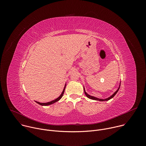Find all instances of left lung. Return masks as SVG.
Masks as SVG:
<instances>
[{
  "mask_svg": "<svg viewBox=\"0 0 146 146\" xmlns=\"http://www.w3.org/2000/svg\"><path fill=\"white\" fill-rule=\"evenodd\" d=\"M120 84H121V82H119V87H118V88H117V90H116V91H115V92H114V94H113V95H111L110 96H109V98H106V99H100V98H96V97H95V96H91V95H89L88 94H87V93L86 92V90H85V88H84V93H85L86 95L87 96V98H90V99H91L95 100H99V101H108V100H109L111 99V98H113L115 95V94L117 93V92L118 91V90H119V89Z\"/></svg>",
  "mask_w": 146,
  "mask_h": 146,
  "instance_id": "left-lung-1",
  "label": "left lung"
}]
</instances>
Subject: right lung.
<instances>
[{
    "label": "right lung",
    "instance_id": "1",
    "mask_svg": "<svg viewBox=\"0 0 146 146\" xmlns=\"http://www.w3.org/2000/svg\"><path fill=\"white\" fill-rule=\"evenodd\" d=\"M66 84H65V87H64V88L63 91H62V92L61 93V94L60 95V96H59L58 98H57L56 99H54V100H52V101L47 102V103H40V102H37V101H35V102H36L37 103H38V105H41V106H48V105H52V104H53V103H54L58 102V100H59L62 98V97L63 96V95H64V92H65V87H66Z\"/></svg>",
    "mask_w": 146,
    "mask_h": 146
}]
</instances>
